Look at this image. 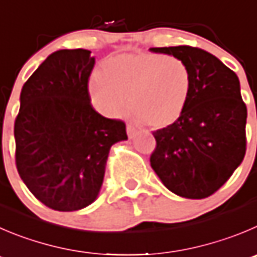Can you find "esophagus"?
<instances>
[{"label":"esophagus","mask_w":257,"mask_h":257,"mask_svg":"<svg viewBox=\"0 0 257 257\" xmlns=\"http://www.w3.org/2000/svg\"><path fill=\"white\" fill-rule=\"evenodd\" d=\"M127 136H128V139H134L136 136V134H138V131H136L135 127H133L131 124H128L127 126Z\"/></svg>","instance_id":"1"}]
</instances>
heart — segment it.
<instances>
[{
    "instance_id": "b5f03b06",
    "label": "heart",
    "mask_w": 257,
    "mask_h": 257,
    "mask_svg": "<svg viewBox=\"0 0 257 257\" xmlns=\"http://www.w3.org/2000/svg\"><path fill=\"white\" fill-rule=\"evenodd\" d=\"M89 94L94 107L116 116L130 102L139 124L165 128L177 123L190 101L192 73L184 60L156 53H124L109 58L92 74Z\"/></svg>"
}]
</instances>
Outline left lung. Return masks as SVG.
<instances>
[{
	"instance_id": "1",
	"label": "left lung",
	"mask_w": 257,
	"mask_h": 257,
	"mask_svg": "<svg viewBox=\"0 0 257 257\" xmlns=\"http://www.w3.org/2000/svg\"><path fill=\"white\" fill-rule=\"evenodd\" d=\"M150 51L184 60L192 73L187 111L177 123L153 133L151 168L174 194L203 199L229 179L245 156L247 108L240 80L202 49L182 45Z\"/></svg>"
}]
</instances>
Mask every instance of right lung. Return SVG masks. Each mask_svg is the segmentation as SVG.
I'll list each match as a JSON object with an SVG mask.
<instances>
[{
    "label": "right lung",
    "instance_id": "obj_1",
    "mask_svg": "<svg viewBox=\"0 0 257 257\" xmlns=\"http://www.w3.org/2000/svg\"><path fill=\"white\" fill-rule=\"evenodd\" d=\"M94 57L58 50L26 80L15 121L16 167L31 193L60 212L85 208L98 197L109 149L127 140L126 124L90 104Z\"/></svg>",
    "mask_w": 257,
    "mask_h": 257
}]
</instances>
